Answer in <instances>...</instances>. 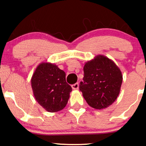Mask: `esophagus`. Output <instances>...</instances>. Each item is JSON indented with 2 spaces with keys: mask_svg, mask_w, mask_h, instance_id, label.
I'll list each match as a JSON object with an SVG mask.
<instances>
[{
  "mask_svg": "<svg viewBox=\"0 0 146 146\" xmlns=\"http://www.w3.org/2000/svg\"><path fill=\"white\" fill-rule=\"evenodd\" d=\"M72 88H73V90H78L79 88V84L76 83L75 84L72 85Z\"/></svg>",
  "mask_w": 146,
  "mask_h": 146,
  "instance_id": "obj_1",
  "label": "esophagus"
}]
</instances>
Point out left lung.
Listing matches in <instances>:
<instances>
[{"label": "left lung", "mask_w": 146, "mask_h": 146, "mask_svg": "<svg viewBox=\"0 0 146 146\" xmlns=\"http://www.w3.org/2000/svg\"><path fill=\"white\" fill-rule=\"evenodd\" d=\"M84 74L80 90L90 106L100 110L113 104L120 93L123 76L113 60L98 55L85 63Z\"/></svg>", "instance_id": "left-lung-1"}]
</instances>
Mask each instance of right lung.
<instances>
[{
    "label": "right lung",
    "instance_id": "right-lung-1",
    "mask_svg": "<svg viewBox=\"0 0 146 146\" xmlns=\"http://www.w3.org/2000/svg\"><path fill=\"white\" fill-rule=\"evenodd\" d=\"M33 95L38 103L50 113L66 106L72 88L66 82V73L57 65L41 62L31 79Z\"/></svg>",
    "mask_w": 146,
    "mask_h": 146
}]
</instances>
